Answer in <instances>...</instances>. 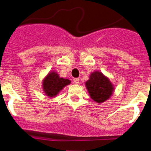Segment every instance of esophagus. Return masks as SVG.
I'll list each match as a JSON object with an SVG mask.
<instances>
[{
	"label": "esophagus",
	"mask_w": 151,
	"mask_h": 151,
	"mask_svg": "<svg viewBox=\"0 0 151 151\" xmlns=\"http://www.w3.org/2000/svg\"><path fill=\"white\" fill-rule=\"evenodd\" d=\"M73 82H74L75 84H76V85H78V84H79V79L78 78H74L73 79Z\"/></svg>",
	"instance_id": "34e87169"
}]
</instances>
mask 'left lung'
<instances>
[{
    "label": "left lung",
    "instance_id": "8db88e82",
    "mask_svg": "<svg viewBox=\"0 0 151 151\" xmlns=\"http://www.w3.org/2000/svg\"><path fill=\"white\" fill-rule=\"evenodd\" d=\"M85 86L91 98L99 104L107 101L114 91L110 79L99 71H95L90 75L89 79L85 82Z\"/></svg>",
    "mask_w": 151,
    "mask_h": 151
}]
</instances>
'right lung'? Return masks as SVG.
Instances as JSON below:
<instances>
[{"instance_id": "obj_1", "label": "right lung", "mask_w": 151, "mask_h": 151, "mask_svg": "<svg viewBox=\"0 0 151 151\" xmlns=\"http://www.w3.org/2000/svg\"><path fill=\"white\" fill-rule=\"evenodd\" d=\"M71 83L68 78H60L56 72H50L44 78L42 88L47 96L50 97H56L65 86Z\"/></svg>"}]
</instances>
